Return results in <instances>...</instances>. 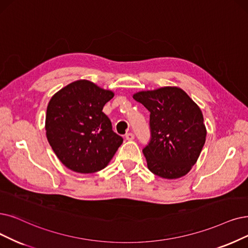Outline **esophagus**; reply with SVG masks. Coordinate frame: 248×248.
I'll list each match as a JSON object with an SVG mask.
<instances>
[{
    "label": "esophagus",
    "mask_w": 248,
    "mask_h": 248,
    "mask_svg": "<svg viewBox=\"0 0 248 248\" xmlns=\"http://www.w3.org/2000/svg\"><path fill=\"white\" fill-rule=\"evenodd\" d=\"M125 138L127 140H134V134L131 132H128L125 134Z\"/></svg>",
    "instance_id": "1"
}]
</instances>
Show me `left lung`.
Here are the masks:
<instances>
[{"mask_svg":"<svg viewBox=\"0 0 248 248\" xmlns=\"http://www.w3.org/2000/svg\"><path fill=\"white\" fill-rule=\"evenodd\" d=\"M133 98L151 113V140L142 150L148 169L166 179L186 175L205 142L199 106L181 88L170 86L137 93Z\"/></svg>","mask_w":248,"mask_h":248,"instance_id":"1","label":"left lung"}]
</instances>
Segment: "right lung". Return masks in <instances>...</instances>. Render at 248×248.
Returning <instances> with one entry per match:
<instances>
[{"mask_svg": "<svg viewBox=\"0 0 248 248\" xmlns=\"http://www.w3.org/2000/svg\"><path fill=\"white\" fill-rule=\"evenodd\" d=\"M114 96L88 80H77L58 92L49 101L46 130L49 145L64 166L90 174L111 161L123 138L112 129L103 112Z\"/></svg>", "mask_w": 248, "mask_h": 248, "instance_id": "obj_1", "label": "right lung"}]
</instances>
